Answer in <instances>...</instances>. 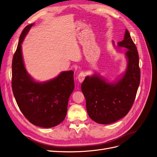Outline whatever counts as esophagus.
Returning <instances> with one entry per match:
<instances>
[{"instance_id":"1","label":"esophagus","mask_w":157,"mask_h":157,"mask_svg":"<svg viewBox=\"0 0 157 157\" xmlns=\"http://www.w3.org/2000/svg\"><path fill=\"white\" fill-rule=\"evenodd\" d=\"M86 73H84V72H81L79 75H78V82H83V80H84V78H85V77H86Z\"/></svg>"}]
</instances>
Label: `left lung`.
<instances>
[{
	"label": "left lung",
	"instance_id": "1",
	"mask_svg": "<svg viewBox=\"0 0 157 157\" xmlns=\"http://www.w3.org/2000/svg\"><path fill=\"white\" fill-rule=\"evenodd\" d=\"M116 48L127 50V66L121 77L109 82L99 74L94 73L86 77L81 85L87 112L97 123L110 124L125 116L134 103L140 84L138 53L127 29L123 40L117 43Z\"/></svg>",
	"mask_w": 157,
	"mask_h": 157
}]
</instances>
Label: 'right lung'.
Segmentation results:
<instances>
[{"mask_svg": "<svg viewBox=\"0 0 157 157\" xmlns=\"http://www.w3.org/2000/svg\"><path fill=\"white\" fill-rule=\"evenodd\" d=\"M34 24L21 33L12 60V90L20 110L31 123L51 128L62 123L67 114L68 101L75 88L73 71H62L45 82H36L27 72L22 44Z\"/></svg>", "mask_w": 157, "mask_h": 157, "instance_id": "add662e5", "label": "right lung"}]
</instances>
